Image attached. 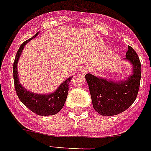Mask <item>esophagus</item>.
<instances>
[{"label": "esophagus", "instance_id": "34e87169", "mask_svg": "<svg viewBox=\"0 0 151 151\" xmlns=\"http://www.w3.org/2000/svg\"><path fill=\"white\" fill-rule=\"evenodd\" d=\"M89 71H90V68H89V66H88V65L83 66L82 68H81V69H80V72H81V74L82 75H84L86 74V73H88Z\"/></svg>", "mask_w": 151, "mask_h": 151}]
</instances>
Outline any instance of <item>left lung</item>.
<instances>
[{
    "label": "left lung",
    "instance_id": "8db88e82",
    "mask_svg": "<svg viewBox=\"0 0 151 151\" xmlns=\"http://www.w3.org/2000/svg\"><path fill=\"white\" fill-rule=\"evenodd\" d=\"M126 56V60L133 65V74L125 81H107L90 73L85 76L93 107L102 115L120 114L131 106L137 98L141 80V63L138 54L131 46H128Z\"/></svg>",
    "mask_w": 151,
    "mask_h": 151
}]
</instances>
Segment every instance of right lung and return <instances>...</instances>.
Returning a JSON list of instances; mask_svg holds the SVG:
<instances>
[{"mask_svg":"<svg viewBox=\"0 0 151 151\" xmlns=\"http://www.w3.org/2000/svg\"><path fill=\"white\" fill-rule=\"evenodd\" d=\"M38 35L37 32L35 36L26 40L20 45V48L18 49L17 55H16L15 60L13 63V80L15 85L16 92L17 94L18 98L25 105L28 109L34 112L35 114L47 116V115H52L57 114L62 108H63L64 103L66 101L68 93V86L71 82L72 76L69 77L59 87L55 92L45 96V95H38L32 92H29L28 91L20 85L18 80L17 73V62L20 58V54L22 52L24 45L33 39Z\"/></svg>","mask_w":151,"mask_h":151,"instance_id":"add662e5","label":"right lung"}]
</instances>
